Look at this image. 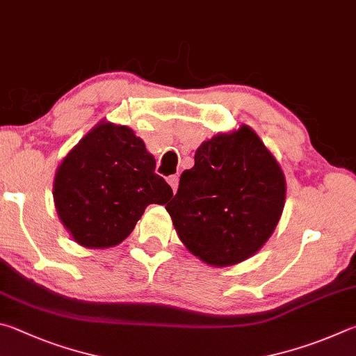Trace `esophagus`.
Listing matches in <instances>:
<instances>
[{"label": "esophagus", "mask_w": 356, "mask_h": 356, "mask_svg": "<svg viewBox=\"0 0 356 356\" xmlns=\"http://www.w3.org/2000/svg\"><path fill=\"white\" fill-rule=\"evenodd\" d=\"M167 183L170 184L173 194H177V191H178V177H177V175H172V177H168Z\"/></svg>", "instance_id": "esophagus-1"}]
</instances>
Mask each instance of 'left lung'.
<instances>
[{
    "instance_id": "8db88e82",
    "label": "left lung",
    "mask_w": 356,
    "mask_h": 356,
    "mask_svg": "<svg viewBox=\"0 0 356 356\" xmlns=\"http://www.w3.org/2000/svg\"><path fill=\"white\" fill-rule=\"evenodd\" d=\"M286 179L254 131L242 124L203 142L165 209L186 248L216 267L253 257L282 217Z\"/></svg>"
}]
</instances>
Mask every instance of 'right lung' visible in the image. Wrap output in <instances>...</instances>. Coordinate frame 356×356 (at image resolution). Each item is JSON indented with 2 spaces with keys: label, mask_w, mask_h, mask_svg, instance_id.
I'll return each instance as SVG.
<instances>
[{
  "label": "right lung",
  "mask_w": 356,
  "mask_h": 356,
  "mask_svg": "<svg viewBox=\"0 0 356 356\" xmlns=\"http://www.w3.org/2000/svg\"><path fill=\"white\" fill-rule=\"evenodd\" d=\"M145 143L123 124L99 122L62 159L53 184L56 211L79 245L109 248L133 232L148 204L173 192L154 173Z\"/></svg>",
  "instance_id": "1"
}]
</instances>
